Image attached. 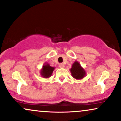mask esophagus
<instances>
[{"label": "esophagus", "mask_w": 121, "mask_h": 121, "mask_svg": "<svg viewBox=\"0 0 121 121\" xmlns=\"http://www.w3.org/2000/svg\"><path fill=\"white\" fill-rule=\"evenodd\" d=\"M59 67H60V68H64L65 67L64 64H62V63L59 64Z\"/></svg>", "instance_id": "1"}]
</instances>
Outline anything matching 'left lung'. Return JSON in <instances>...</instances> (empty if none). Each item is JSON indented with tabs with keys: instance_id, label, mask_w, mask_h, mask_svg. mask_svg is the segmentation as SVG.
I'll use <instances>...</instances> for the list:
<instances>
[{
	"instance_id": "1",
	"label": "left lung",
	"mask_w": 121,
	"mask_h": 121,
	"mask_svg": "<svg viewBox=\"0 0 121 121\" xmlns=\"http://www.w3.org/2000/svg\"><path fill=\"white\" fill-rule=\"evenodd\" d=\"M71 74L76 79H82L86 75V72L77 61L73 64L72 68L70 69Z\"/></svg>"
}]
</instances>
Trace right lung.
<instances>
[{
    "instance_id": "obj_1",
    "label": "right lung",
    "mask_w": 121,
    "mask_h": 121,
    "mask_svg": "<svg viewBox=\"0 0 121 121\" xmlns=\"http://www.w3.org/2000/svg\"><path fill=\"white\" fill-rule=\"evenodd\" d=\"M54 69V67L51 66L47 62H45L40 70V75L44 78H48L52 75Z\"/></svg>"
}]
</instances>
